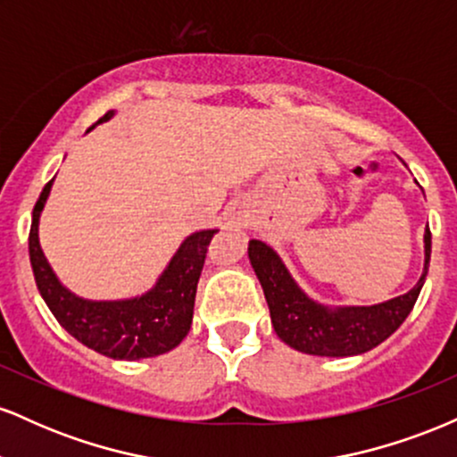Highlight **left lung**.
Returning a JSON list of instances; mask_svg holds the SVG:
<instances>
[{
    "label": "left lung",
    "mask_w": 457,
    "mask_h": 457,
    "mask_svg": "<svg viewBox=\"0 0 457 457\" xmlns=\"http://www.w3.org/2000/svg\"><path fill=\"white\" fill-rule=\"evenodd\" d=\"M426 264L417 286L406 295L370 307H328L309 298L279 255L262 240H249V260L262 283L270 320L281 342L305 354L354 356L391 337L412 312L426 281L432 234L426 229Z\"/></svg>",
    "instance_id": "left-lung-1"
}]
</instances>
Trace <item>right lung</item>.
I'll return each instance as SVG.
<instances>
[{
    "mask_svg": "<svg viewBox=\"0 0 457 457\" xmlns=\"http://www.w3.org/2000/svg\"><path fill=\"white\" fill-rule=\"evenodd\" d=\"M112 115L113 112H107L96 124L107 122ZM54 180L46 182L31 212L29 262L40 296L57 322L77 342L109 359L137 361L174 350L191 328L197 281L208 245L219 229L187 236L156 286L145 295L124 301H87L62 286L40 249L38 221Z\"/></svg>",
    "mask_w": 457,
    "mask_h": 457,
    "instance_id": "obj_1",
    "label": "right lung"
}]
</instances>
